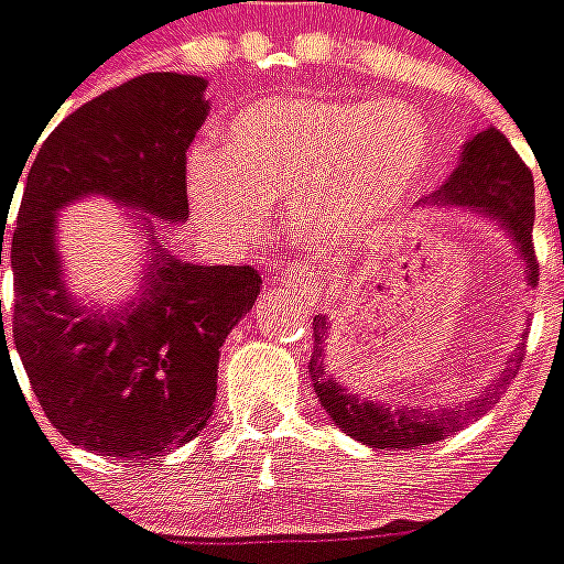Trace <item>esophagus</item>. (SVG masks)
I'll use <instances>...</instances> for the list:
<instances>
[{
	"instance_id": "34e87169",
	"label": "esophagus",
	"mask_w": 564,
	"mask_h": 564,
	"mask_svg": "<svg viewBox=\"0 0 564 564\" xmlns=\"http://www.w3.org/2000/svg\"><path fill=\"white\" fill-rule=\"evenodd\" d=\"M281 281L286 283L290 290H295V293H302V295H319V290H323V283H319V278H316L314 271H304L299 269V265L283 271Z\"/></svg>"
}]
</instances>
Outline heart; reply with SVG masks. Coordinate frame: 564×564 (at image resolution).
<instances>
[{
	"label": "heart",
	"instance_id": "1",
	"mask_svg": "<svg viewBox=\"0 0 564 564\" xmlns=\"http://www.w3.org/2000/svg\"><path fill=\"white\" fill-rule=\"evenodd\" d=\"M431 164V128L410 104L286 95L236 116L224 145H197L185 187L220 236L253 239L265 199L293 197L295 232L311 248L349 250L419 199Z\"/></svg>",
	"mask_w": 564,
	"mask_h": 564
}]
</instances>
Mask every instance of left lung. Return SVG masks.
Listing matches in <instances>:
<instances>
[{"mask_svg": "<svg viewBox=\"0 0 564 564\" xmlns=\"http://www.w3.org/2000/svg\"><path fill=\"white\" fill-rule=\"evenodd\" d=\"M424 206H452L466 208L473 215H481L494 227L511 239V248L523 262L527 281L538 283L535 248H532V224H535V182L529 166L520 161V154L505 140V133L496 128L469 133L463 143L460 161L454 173L433 191L431 197L421 199ZM328 316H314V356H311V379L314 391L328 419L337 427L370 448H415L431 445L445 436H452L475 415H484L499 398L502 386L514 379V370L523 361V346H517L508 356L505 367L494 377V382L478 391V398L466 400L460 410L442 406V410H421L412 403H379L352 394L344 382H337L335 373L325 365V344H328Z\"/></svg>", "mask_w": 564, "mask_h": 564, "instance_id": "8db88e82", "label": "left lung"}]
</instances>
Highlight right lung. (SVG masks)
Instances as JSON below:
<instances>
[{"instance_id": "obj_1", "label": "right lung", "mask_w": 564, "mask_h": 564, "mask_svg": "<svg viewBox=\"0 0 564 564\" xmlns=\"http://www.w3.org/2000/svg\"><path fill=\"white\" fill-rule=\"evenodd\" d=\"M206 116V80L173 70L83 104L23 164L8 253L0 239V265L8 257L14 271L17 356L37 403L65 440L104 457L145 463L206 427L220 346L260 295L250 265L182 262L154 232V218H187L185 152ZM86 196L131 207L153 253L134 299L110 312L69 295L55 245L58 212ZM11 199L0 191L2 232ZM0 335L8 349L2 299Z\"/></svg>"}]
</instances>
